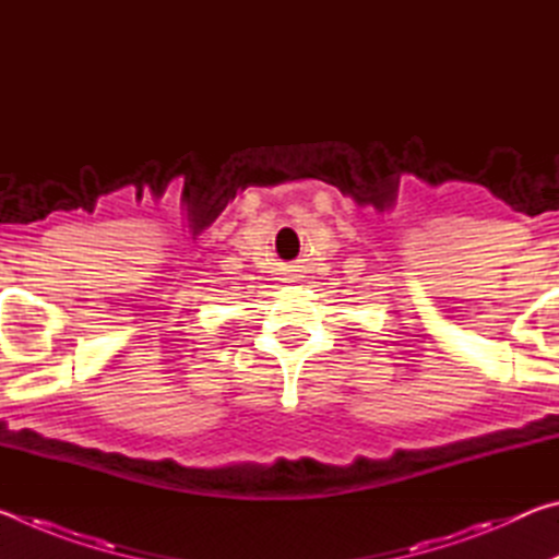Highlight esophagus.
Segmentation results:
<instances>
[{
	"label": "esophagus",
	"instance_id": "1",
	"mask_svg": "<svg viewBox=\"0 0 559 559\" xmlns=\"http://www.w3.org/2000/svg\"><path fill=\"white\" fill-rule=\"evenodd\" d=\"M286 281H298V276H288Z\"/></svg>",
	"mask_w": 559,
	"mask_h": 559
}]
</instances>
